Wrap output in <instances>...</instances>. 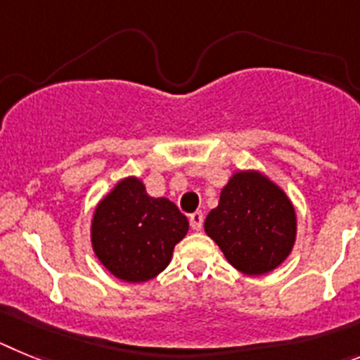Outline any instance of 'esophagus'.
Returning <instances> with one entry per match:
<instances>
[{"instance_id":"34e87169","label":"esophagus","mask_w":360,"mask_h":360,"mask_svg":"<svg viewBox=\"0 0 360 360\" xmlns=\"http://www.w3.org/2000/svg\"><path fill=\"white\" fill-rule=\"evenodd\" d=\"M202 214L201 212H193V214H190V226H192V230H195V232H199L202 228Z\"/></svg>"}]
</instances>
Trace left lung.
Wrapping results in <instances>:
<instances>
[{
    "label": "left lung",
    "mask_w": 360,
    "mask_h": 360,
    "mask_svg": "<svg viewBox=\"0 0 360 360\" xmlns=\"http://www.w3.org/2000/svg\"><path fill=\"white\" fill-rule=\"evenodd\" d=\"M226 261L246 275H264L292 254L297 215L281 186L257 170L236 172L205 221Z\"/></svg>",
    "instance_id": "left-lung-1"
}]
</instances>
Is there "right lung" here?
<instances>
[{
	"mask_svg": "<svg viewBox=\"0 0 360 360\" xmlns=\"http://www.w3.org/2000/svg\"><path fill=\"white\" fill-rule=\"evenodd\" d=\"M188 219L167 198H150L141 179H121L98 202L92 248L103 266L124 283L154 279L170 264Z\"/></svg>",
	"mask_w": 360,
	"mask_h": 360,
	"instance_id": "1",
	"label": "right lung"
}]
</instances>
